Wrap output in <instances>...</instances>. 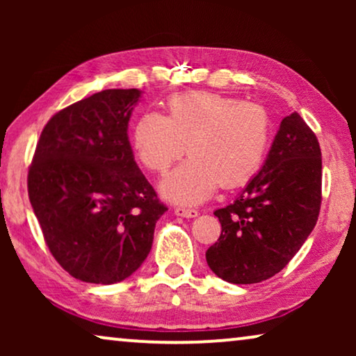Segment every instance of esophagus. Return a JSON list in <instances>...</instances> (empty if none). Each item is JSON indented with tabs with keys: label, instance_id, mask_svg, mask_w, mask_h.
Wrapping results in <instances>:
<instances>
[{
	"label": "esophagus",
	"instance_id": "34e87169",
	"mask_svg": "<svg viewBox=\"0 0 356 356\" xmlns=\"http://www.w3.org/2000/svg\"><path fill=\"white\" fill-rule=\"evenodd\" d=\"M175 213H177L178 217H184V218H194L199 216V212L194 211V209H183V207L175 209Z\"/></svg>",
	"mask_w": 356,
	"mask_h": 356
}]
</instances>
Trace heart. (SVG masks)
I'll use <instances>...</instances> for the list:
<instances>
[{"instance_id": "obj_1", "label": "heart", "mask_w": 356, "mask_h": 356, "mask_svg": "<svg viewBox=\"0 0 356 356\" xmlns=\"http://www.w3.org/2000/svg\"><path fill=\"white\" fill-rule=\"evenodd\" d=\"M270 134V118L261 105L191 92L175 95L167 116L159 111L140 116L133 129V147L144 167L162 173L188 145L191 157L165 175L160 193L173 204L197 206L220 184L238 188L254 178Z\"/></svg>"}]
</instances>
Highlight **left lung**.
<instances>
[{"label": "left lung", "instance_id": "8db88e82", "mask_svg": "<svg viewBox=\"0 0 356 356\" xmlns=\"http://www.w3.org/2000/svg\"><path fill=\"white\" fill-rule=\"evenodd\" d=\"M323 160L305 120H282L264 165L238 197L213 216L220 238L206 251L207 264L230 284H257L289 264L318 222Z\"/></svg>", "mask_w": 356, "mask_h": 356}]
</instances>
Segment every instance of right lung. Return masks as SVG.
Wrapping results in <instances>:
<instances>
[{"mask_svg":"<svg viewBox=\"0 0 356 356\" xmlns=\"http://www.w3.org/2000/svg\"><path fill=\"white\" fill-rule=\"evenodd\" d=\"M139 89H106L58 111L29 168V199L53 257L77 280L110 285L150 252L168 211L134 160Z\"/></svg>","mask_w":356,"mask_h":356,"instance_id":"add662e5","label":"right lung"}]
</instances>
